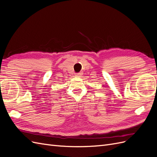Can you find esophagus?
<instances>
[{"instance_id": "esophagus-1", "label": "esophagus", "mask_w": 157, "mask_h": 157, "mask_svg": "<svg viewBox=\"0 0 157 157\" xmlns=\"http://www.w3.org/2000/svg\"><path fill=\"white\" fill-rule=\"evenodd\" d=\"M81 75H82V73H75V77H80V76H81Z\"/></svg>"}]
</instances>
